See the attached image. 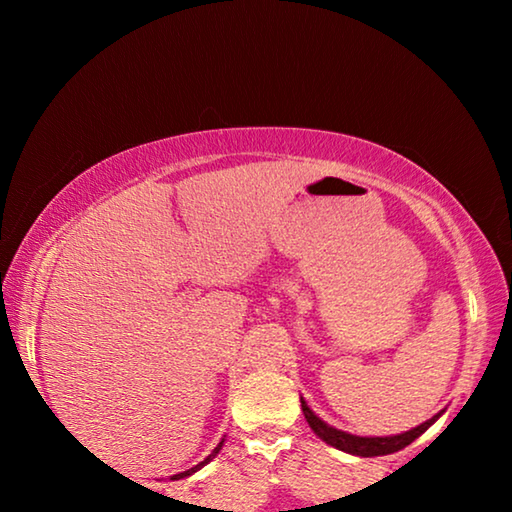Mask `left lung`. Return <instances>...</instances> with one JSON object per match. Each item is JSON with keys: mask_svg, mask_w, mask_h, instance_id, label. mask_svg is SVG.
<instances>
[{"mask_svg": "<svg viewBox=\"0 0 512 512\" xmlns=\"http://www.w3.org/2000/svg\"><path fill=\"white\" fill-rule=\"evenodd\" d=\"M300 406H302V413H305V420L309 422L311 431H314L320 440H325L327 445L341 449V452H345V454L363 456V458L400 452V449H404L406 445H411L415 438H420L422 433L427 431L431 424L440 418V415H443V411H440L433 415V418H429L427 422L418 424V427H413L411 431L397 433V436H354V433H350V431L336 429V427H332V424H327L325 420H320L318 415L307 406L305 397H300Z\"/></svg>", "mask_w": 512, "mask_h": 512, "instance_id": "8db88e82", "label": "left lung"}]
</instances>
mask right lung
Listing matches in <instances>:
<instances>
[{
    "mask_svg": "<svg viewBox=\"0 0 512 512\" xmlns=\"http://www.w3.org/2000/svg\"><path fill=\"white\" fill-rule=\"evenodd\" d=\"M223 443H225V438H221V443L214 447V452H212L210 456H207V458H205V461H201V463H198V465H194V467H192V470H185V472H180V474H173V476H171V479H173V481H178V479H185V476H192L194 472H198V470H201V467H203V465H207V463H210V461H212V458H214L216 454H219V452H221V447H223Z\"/></svg>",
    "mask_w": 512,
    "mask_h": 512,
    "instance_id": "add662e5",
    "label": "right lung"
}]
</instances>
